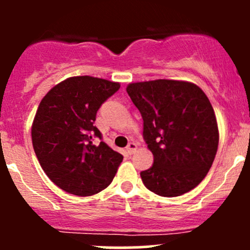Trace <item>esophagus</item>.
Here are the masks:
<instances>
[{"instance_id":"obj_1","label":"esophagus","mask_w":250,"mask_h":250,"mask_svg":"<svg viewBox=\"0 0 250 250\" xmlns=\"http://www.w3.org/2000/svg\"><path fill=\"white\" fill-rule=\"evenodd\" d=\"M125 148H127V152L129 153V155H133V153H134L135 151H137V144H135V143H129Z\"/></svg>"}]
</instances>
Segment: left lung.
Returning a JSON list of instances; mask_svg holds the SVG:
<instances>
[{"mask_svg":"<svg viewBox=\"0 0 250 250\" xmlns=\"http://www.w3.org/2000/svg\"><path fill=\"white\" fill-rule=\"evenodd\" d=\"M127 93L140 111L143 137L153 155L140 173L150 191L176 197L195 188L210 169L219 130L210 102L198 85L184 81L130 83Z\"/></svg>","mask_w":250,"mask_h":250,"instance_id":"8db88e82","label":"left lung"}]
</instances>
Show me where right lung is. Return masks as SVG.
Listing matches in <instances>:
<instances>
[{
    "instance_id": "obj_1",
    "label": "right lung",
    "mask_w": 250,
    "mask_h": 250,
    "mask_svg": "<svg viewBox=\"0 0 250 250\" xmlns=\"http://www.w3.org/2000/svg\"><path fill=\"white\" fill-rule=\"evenodd\" d=\"M120 83L90 76L70 77L40 103L32 123V146L42 169L75 196H92L110 185L123 156L102 140L97 112Z\"/></svg>"
}]
</instances>
